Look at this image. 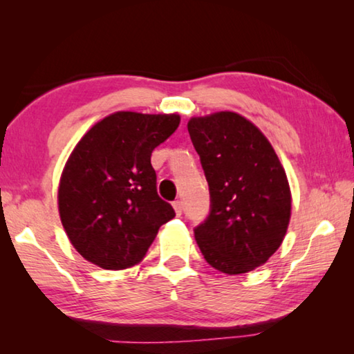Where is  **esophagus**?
<instances>
[{
  "instance_id": "1",
  "label": "esophagus",
  "mask_w": 354,
  "mask_h": 354,
  "mask_svg": "<svg viewBox=\"0 0 354 354\" xmlns=\"http://www.w3.org/2000/svg\"><path fill=\"white\" fill-rule=\"evenodd\" d=\"M173 209H175V212H176V215H181V212H183V203L181 201H175L173 203Z\"/></svg>"
}]
</instances>
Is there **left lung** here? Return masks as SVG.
Masks as SVG:
<instances>
[{"label":"left lung","mask_w":354,"mask_h":354,"mask_svg":"<svg viewBox=\"0 0 354 354\" xmlns=\"http://www.w3.org/2000/svg\"><path fill=\"white\" fill-rule=\"evenodd\" d=\"M187 129L211 194V214L195 241L215 270H254L277 253L289 227L284 167L262 131L237 112L192 117Z\"/></svg>","instance_id":"8db88e82"}]
</instances>
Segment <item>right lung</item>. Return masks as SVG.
<instances>
[{"label":"right lung","instance_id":"right-lung-1","mask_svg":"<svg viewBox=\"0 0 354 354\" xmlns=\"http://www.w3.org/2000/svg\"><path fill=\"white\" fill-rule=\"evenodd\" d=\"M178 113L118 111L93 124L70 153L57 189L61 221L84 259L104 270L140 263L175 217L156 190L153 149L175 133Z\"/></svg>","mask_w":354,"mask_h":354}]
</instances>
